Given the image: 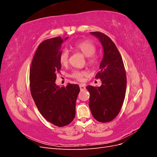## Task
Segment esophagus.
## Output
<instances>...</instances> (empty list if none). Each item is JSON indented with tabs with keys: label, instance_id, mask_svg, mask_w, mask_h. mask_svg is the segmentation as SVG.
Masks as SVG:
<instances>
[{
	"label": "esophagus",
	"instance_id": "1",
	"mask_svg": "<svg viewBox=\"0 0 157 157\" xmlns=\"http://www.w3.org/2000/svg\"><path fill=\"white\" fill-rule=\"evenodd\" d=\"M79 86H80V90H81V91H82V90H84L86 89V87H85L84 84H80Z\"/></svg>",
	"mask_w": 157,
	"mask_h": 157
}]
</instances>
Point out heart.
I'll return each instance as SVG.
<instances>
[{
    "label": "heart",
    "mask_w": 157,
    "mask_h": 157,
    "mask_svg": "<svg viewBox=\"0 0 157 157\" xmlns=\"http://www.w3.org/2000/svg\"><path fill=\"white\" fill-rule=\"evenodd\" d=\"M73 47L76 50L80 52L84 56L87 57V63L88 65L91 67H95L98 65V59L96 56L94 55L96 52V48L92 42L86 40H80L76 42ZM59 61L60 63L63 66L67 65L69 61V52L67 50H63L61 52L59 56ZM86 75V73L84 71L77 70L74 71L71 73V77L79 80V81H82Z\"/></svg>",
    "instance_id": "b5f03b06"
}]
</instances>
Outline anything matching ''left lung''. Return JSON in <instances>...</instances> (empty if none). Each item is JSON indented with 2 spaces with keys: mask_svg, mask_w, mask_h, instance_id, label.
<instances>
[{
  "mask_svg": "<svg viewBox=\"0 0 157 157\" xmlns=\"http://www.w3.org/2000/svg\"><path fill=\"white\" fill-rule=\"evenodd\" d=\"M100 41L103 56L96 78L101 80L99 87L88 86L89 107L93 117L101 122L113 121L119 113L125 98L126 76L122 58L116 45L106 35L90 32Z\"/></svg>",
  "mask_w": 157,
  "mask_h": 157,
  "instance_id": "obj_1",
  "label": "left lung"
}]
</instances>
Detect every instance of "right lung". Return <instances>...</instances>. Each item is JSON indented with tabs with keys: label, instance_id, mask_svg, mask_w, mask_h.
I'll list each match as a JSON object with an SVG mask.
<instances>
[{
	"label": "right lung",
	"instance_id": "right-lung-1",
	"mask_svg": "<svg viewBox=\"0 0 157 157\" xmlns=\"http://www.w3.org/2000/svg\"><path fill=\"white\" fill-rule=\"evenodd\" d=\"M60 36L45 40L33 57L29 73L32 98L46 121L59 127L67 126L75 117L76 101L80 92L78 84L66 87L56 84V74L61 69L59 56L63 40Z\"/></svg>",
	"mask_w": 157,
	"mask_h": 157
}]
</instances>
